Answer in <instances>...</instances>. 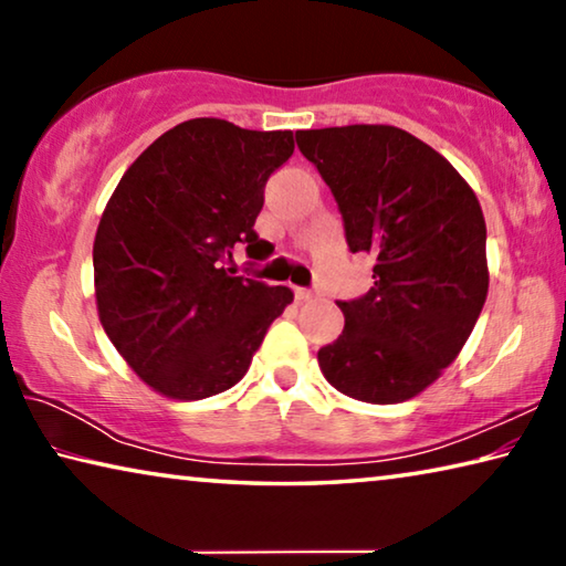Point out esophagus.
Instances as JSON below:
<instances>
[{
  "mask_svg": "<svg viewBox=\"0 0 566 566\" xmlns=\"http://www.w3.org/2000/svg\"><path fill=\"white\" fill-rule=\"evenodd\" d=\"M314 296H317V294L310 292V290H302V286H296V290H294V300L296 302H312Z\"/></svg>",
  "mask_w": 566,
  "mask_h": 566,
  "instance_id": "esophagus-1",
  "label": "esophagus"
}]
</instances>
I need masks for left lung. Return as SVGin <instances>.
Listing matches in <instances>:
<instances>
[{
  "mask_svg": "<svg viewBox=\"0 0 566 566\" xmlns=\"http://www.w3.org/2000/svg\"><path fill=\"white\" fill-rule=\"evenodd\" d=\"M296 145L337 199L352 252L375 256V286L339 302L344 329L317 354L322 375L369 405L417 397L459 357L490 290L474 189L389 124L296 132Z\"/></svg>",
  "mask_w": 566,
  "mask_h": 566,
  "instance_id": "obj_1",
  "label": "left lung"
}]
</instances>
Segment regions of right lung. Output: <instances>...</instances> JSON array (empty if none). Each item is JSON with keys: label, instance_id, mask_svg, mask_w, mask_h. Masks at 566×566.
<instances>
[{"label": "right lung", "instance_id": "obj_1", "mask_svg": "<svg viewBox=\"0 0 566 566\" xmlns=\"http://www.w3.org/2000/svg\"><path fill=\"white\" fill-rule=\"evenodd\" d=\"M292 132L199 117L161 134L124 171L94 237V296L109 342L147 387L195 401L247 375L292 292L224 270L254 232Z\"/></svg>", "mask_w": 566, "mask_h": 566}]
</instances>
